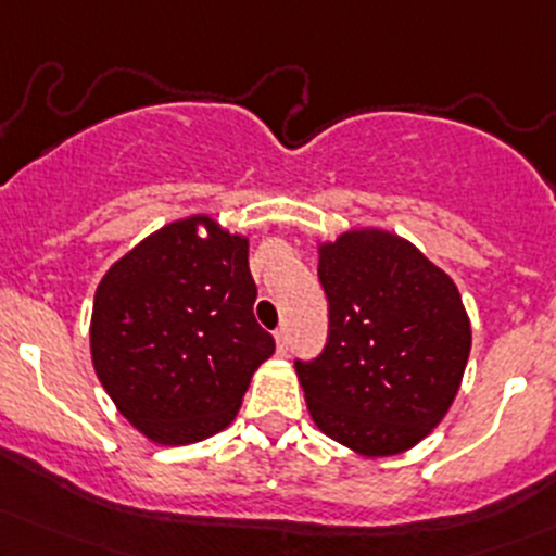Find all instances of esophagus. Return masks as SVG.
<instances>
[{
	"instance_id": "esophagus-1",
	"label": "esophagus",
	"mask_w": 556,
	"mask_h": 556,
	"mask_svg": "<svg viewBox=\"0 0 556 556\" xmlns=\"http://www.w3.org/2000/svg\"><path fill=\"white\" fill-rule=\"evenodd\" d=\"M274 340H277V353H288V329H274Z\"/></svg>"
}]
</instances>
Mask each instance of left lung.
I'll return each mask as SVG.
<instances>
[{"instance_id":"left-lung-1","label":"left lung","mask_w":556,"mask_h":556,"mask_svg":"<svg viewBox=\"0 0 556 556\" xmlns=\"http://www.w3.org/2000/svg\"><path fill=\"white\" fill-rule=\"evenodd\" d=\"M327 343L295 358L316 427L367 456L412 448L448 412L469 343L448 274L388 231H345L321 245Z\"/></svg>"}]
</instances>
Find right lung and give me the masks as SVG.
Returning a JSON list of instances; mask_svg holds the SVG:
<instances>
[{
    "mask_svg": "<svg viewBox=\"0 0 556 556\" xmlns=\"http://www.w3.org/2000/svg\"><path fill=\"white\" fill-rule=\"evenodd\" d=\"M200 223L208 238L197 235ZM255 295L248 240L205 216L168 224L110 266L91 311V362L150 441L185 446L235 419L274 353Z\"/></svg>",
    "mask_w": 556,
    "mask_h": 556,
    "instance_id": "right-lung-1",
    "label": "right lung"
}]
</instances>
